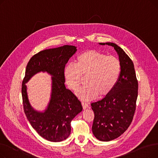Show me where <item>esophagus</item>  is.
Listing matches in <instances>:
<instances>
[{"label":"esophagus","instance_id":"esophagus-1","mask_svg":"<svg viewBox=\"0 0 158 158\" xmlns=\"http://www.w3.org/2000/svg\"><path fill=\"white\" fill-rule=\"evenodd\" d=\"M82 107H83L84 110H86L88 107V104L85 102H82Z\"/></svg>","mask_w":158,"mask_h":158}]
</instances>
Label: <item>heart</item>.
<instances>
[{"label":"heart","mask_w":158,"mask_h":158,"mask_svg":"<svg viewBox=\"0 0 158 158\" xmlns=\"http://www.w3.org/2000/svg\"><path fill=\"white\" fill-rule=\"evenodd\" d=\"M120 69V61L115 57L88 51L77 56L76 64L66 65L64 76L69 88L77 90L82 82L81 76H86V84L77 94L82 100L90 101L98 94L104 96L111 92L118 81Z\"/></svg>","instance_id":"1"}]
</instances>
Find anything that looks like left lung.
<instances>
[{"instance_id":"1","label":"left lung","mask_w":158,"mask_h":158,"mask_svg":"<svg viewBox=\"0 0 158 158\" xmlns=\"http://www.w3.org/2000/svg\"><path fill=\"white\" fill-rule=\"evenodd\" d=\"M99 45L113 47L121 66L118 81L113 89L102 100L91 104L95 114L93 134L98 140L109 142L122 135L132 122L138 85L134 64L123 50L114 43H99Z\"/></svg>"}]
</instances>
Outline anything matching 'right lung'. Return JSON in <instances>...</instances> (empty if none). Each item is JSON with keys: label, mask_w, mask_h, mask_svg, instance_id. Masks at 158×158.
Masks as SVG:
<instances>
[{"label": "right lung", "mask_w": 158, "mask_h": 158, "mask_svg": "<svg viewBox=\"0 0 158 158\" xmlns=\"http://www.w3.org/2000/svg\"><path fill=\"white\" fill-rule=\"evenodd\" d=\"M76 51L77 47L72 45L46 49L33 56L26 66L22 85L24 112L33 129L50 142H59L67 138L71 132V121L82 110L77 97L64 85L65 65ZM41 71L52 76L51 98L43 112L35 110L31 106L25 85Z\"/></svg>", "instance_id": "1"}]
</instances>
